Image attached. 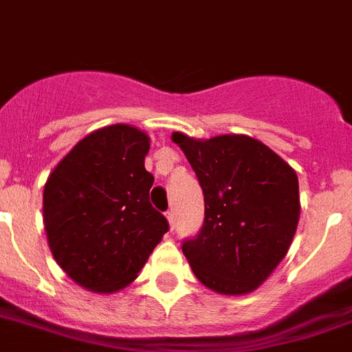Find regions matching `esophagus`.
Masks as SVG:
<instances>
[{"label": "esophagus", "instance_id": "obj_1", "mask_svg": "<svg viewBox=\"0 0 352 352\" xmlns=\"http://www.w3.org/2000/svg\"><path fill=\"white\" fill-rule=\"evenodd\" d=\"M167 221H169V226L174 228V222H176V219H174V210L167 212Z\"/></svg>", "mask_w": 352, "mask_h": 352}]
</instances>
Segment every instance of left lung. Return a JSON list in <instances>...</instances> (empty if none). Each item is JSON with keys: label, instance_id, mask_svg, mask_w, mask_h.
<instances>
[{"label": "left lung", "instance_id": "1", "mask_svg": "<svg viewBox=\"0 0 352 352\" xmlns=\"http://www.w3.org/2000/svg\"><path fill=\"white\" fill-rule=\"evenodd\" d=\"M205 196V221L183 254L201 283L224 296L253 292L287 254L299 222L296 170L260 140L173 133Z\"/></svg>", "mask_w": 352, "mask_h": 352}]
</instances>
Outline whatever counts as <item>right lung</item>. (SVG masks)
<instances>
[{
    "label": "right lung",
    "mask_w": 352,
    "mask_h": 352,
    "mask_svg": "<svg viewBox=\"0 0 352 352\" xmlns=\"http://www.w3.org/2000/svg\"><path fill=\"white\" fill-rule=\"evenodd\" d=\"M149 137L128 124L92 131L44 187V228L56 263L78 285L110 294L130 285L169 222L149 203Z\"/></svg>",
    "instance_id": "1"
}]
</instances>
